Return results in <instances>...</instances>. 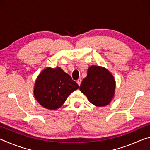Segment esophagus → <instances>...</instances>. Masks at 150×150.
<instances>
[{
	"label": "esophagus",
	"instance_id": "34e87169",
	"mask_svg": "<svg viewBox=\"0 0 150 150\" xmlns=\"http://www.w3.org/2000/svg\"><path fill=\"white\" fill-rule=\"evenodd\" d=\"M77 83L79 86L81 85V79H78L77 80Z\"/></svg>",
	"mask_w": 150,
	"mask_h": 150
}]
</instances>
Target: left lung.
I'll return each instance as SVG.
<instances>
[{
  "label": "left lung",
  "mask_w": 150,
  "mask_h": 150,
  "mask_svg": "<svg viewBox=\"0 0 150 150\" xmlns=\"http://www.w3.org/2000/svg\"><path fill=\"white\" fill-rule=\"evenodd\" d=\"M116 81L112 73L105 67L91 65L87 76L83 80L80 91L96 106L109 105L115 96Z\"/></svg>",
  "instance_id": "obj_1"
}]
</instances>
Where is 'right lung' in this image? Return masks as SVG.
<instances>
[{"label":"right lung","mask_w":150,"mask_h":150,"mask_svg":"<svg viewBox=\"0 0 150 150\" xmlns=\"http://www.w3.org/2000/svg\"><path fill=\"white\" fill-rule=\"evenodd\" d=\"M79 85L59 67H46L38 76L34 95L40 105L49 110L60 108Z\"/></svg>","instance_id":"right-lung-1"}]
</instances>
